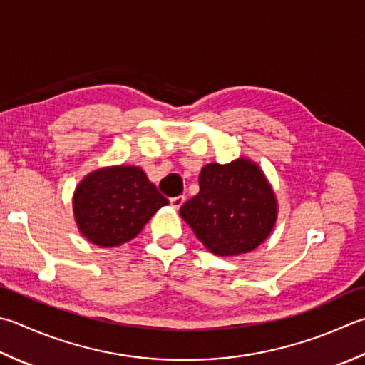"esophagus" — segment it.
<instances>
[{"instance_id":"1","label":"esophagus","mask_w":365,"mask_h":365,"mask_svg":"<svg viewBox=\"0 0 365 365\" xmlns=\"http://www.w3.org/2000/svg\"><path fill=\"white\" fill-rule=\"evenodd\" d=\"M169 202H170V205L174 207V209H180L182 207V204L185 202V196H177V197H170L169 199Z\"/></svg>"}]
</instances>
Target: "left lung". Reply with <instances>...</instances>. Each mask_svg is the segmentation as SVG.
Here are the masks:
<instances>
[{"mask_svg": "<svg viewBox=\"0 0 365 365\" xmlns=\"http://www.w3.org/2000/svg\"><path fill=\"white\" fill-rule=\"evenodd\" d=\"M180 215L209 252L237 256L269 237L277 221V199L253 161L210 163L199 174V192L180 207Z\"/></svg>", "mask_w": 365, "mask_h": 365, "instance_id": "left-lung-1", "label": "left lung"}]
</instances>
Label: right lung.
Segmentation results:
<instances>
[{
    "mask_svg": "<svg viewBox=\"0 0 365 365\" xmlns=\"http://www.w3.org/2000/svg\"><path fill=\"white\" fill-rule=\"evenodd\" d=\"M169 201L138 166L93 170L77 185L73 209L81 232L109 248L130 242Z\"/></svg>",
    "mask_w": 365,
    "mask_h": 365,
    "instance_id": "obj_1",
    "label": "right lung"
}]
</instances>
